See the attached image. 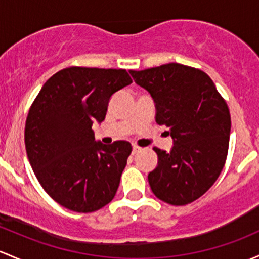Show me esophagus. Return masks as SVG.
Segmentation results:
<instances>
[{
    "label": "esophagus",
    "instance_id": "34e87169",
    "mask_svg": "<svg viewBox=\"0 0 259 259\" xmlns=\"http://www.w3.org/2000/svg\"><path fill=\"white\" fill-rule=\"evenodd\" d=\"M139 151H141V147L138 146V145H133V153H136Z\"/></svg>",
    "mask_w": 259,
    "mask_h": 259
}]
</instances>
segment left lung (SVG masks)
<instances>
[{"label":"left lung","mask_w":259,"mask_h":259,"mask_svg":"<svg viewBox=\"0 0 259 259\" xmlns=\"http://www.w3.org/2000/svg\"><path fill=\"white\" fill-rule=\"evenodd\" d=\"M129 72L151 95L156 123L173 139L169 152L153 147L157 167L147 177L152 193L172 205L197 200L226 161L231 116L225 99L205 72L177 62Z\"/></svg>","instance_id":"1"}]
</instances>
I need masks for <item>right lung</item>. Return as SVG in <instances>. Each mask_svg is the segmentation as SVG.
Returning a JSON list of instances; mask_svg holds the SVG:
<instances>
[{"mask_svg":"<svg viewBox=\"0 0 259 259\" xmlns=\"http://www.w3.org/2000/svg\"><path fill=\"white\" fill-rule=\"evenodd\" d=\"M133 79L125 70L72 66L53 75L34 99L24 143L34 175L56 203L92 212L114 198L132 145L95 140L109 99Z\"/></svg>","mask_w":259,"mask_h":259,"instance_id":"obj_1","label":"right lung"}]
</instances>
